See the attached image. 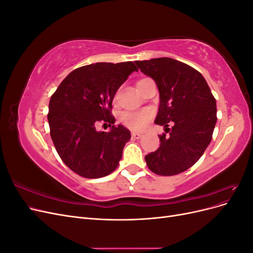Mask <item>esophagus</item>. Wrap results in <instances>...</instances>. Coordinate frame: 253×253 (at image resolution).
Segmentation results:
<instances>
[{
  "label": "esophagus",
  "mask_w": 253,
  "mask_h": 253,
  "mask_svg": "<svg viewBox=\"0 0 253 253\" xmlns=\"http://www.w3.org/2000/svg\"><path fill=\"white\" fill-rule=\"evenodd\" d=\"M142 137V135L141 134H139V133H132V138H134V139H140Z\"/></svg>",
  "instance_id": "esophagus-1"
}]
</instances>
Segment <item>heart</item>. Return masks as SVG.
<instances>
[{
	"label": "heart",
	"instance_id": "heart-1",
	"mask_svg": "<svg viewBox=\"0 0 253 253\" xmlns=\"http://www.w3.org/2000/svg\"><path fill=\"white\" fill-rule=\"evenodd\" d=\"M152 117L150 111L125 112L120 115L121 124L133 131H142Z\"/></svg>",
	"mask_w": 253,
	"mask_h": 253
}]
</instances>
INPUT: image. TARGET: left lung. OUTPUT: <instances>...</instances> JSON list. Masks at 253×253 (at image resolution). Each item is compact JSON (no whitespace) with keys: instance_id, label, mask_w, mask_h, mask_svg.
Masks as SVG:
<instances>
[{"instance_id":"obj_1","label":"left lung","mask_w":253,"mask_h":253,"mask_svg":"<svg viewBox=\"0 0 253 253\" xmlns=\"http://www.w3.org/2000/svg\"><path fill=\"white\" fill-rule=\"evenodd\" d=\"M136 65L156 82L159 109L155 124L165 126L160 147L144 159L157 175L185 172L202 157L216 124V101L208 83L195 68L172 58L136 61ZM172 121V127L169 122Z\"/></svg>"}]
</instances>
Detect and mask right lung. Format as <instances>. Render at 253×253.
I'll return each instance as SVG.
<instances>
[{
  "instance_id": "right-lung-1",
  "label": "right lung",
  "mask_w": 253,
  "mask_h": 253,
  "mask_svg": "<svg viewBox=\"0 0 253 253\" xmlns=\"http://www.w3.org/2000/svg\"><path fill=\"white\" fill-rule=\"evenodd\" d=\"M137 71L131 61L82 66L68 74L50 97L52 142L62 162L82 177H103L118 167L131 133L114 125L112 102L121 84ZM101 121L108 122L110 132L96 131Z\"/></svg>"
}]
</instances>
